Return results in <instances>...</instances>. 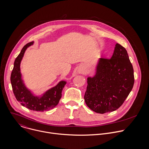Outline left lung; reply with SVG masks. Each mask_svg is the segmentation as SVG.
<instances>
[{
    "label": "left lung",
    "mask_w": 149,
    "mask_h": 149,
    "mask_svg": "<svg viewBox=\"0 0 149 149\" xmlns=\"http://www.w3.org/2000/svg\"><path fill=\"white\" fill-rule=\"evenodd\" d=\"M134 82L133 68L128 54L116 44L111 58H99L94 75L87 78L85 102L97 113L115 111L129 95Z\"/></svg>",
    "instance_id": "left-lung-1"
}]
</instances>
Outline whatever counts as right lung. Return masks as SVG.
Wrapping results in <instances>:
<instances>
[{
	"instance_id": "1",
	"label": "right lung",
	"mask_w": 149,
	"mask_h": 149,
	"mask_svg": "<svg viewBox=\"0 0 149 149\" xmlns=\"http://www.w3.org/2000/svg\"><path fill=\"white\" fill-rule=\"evenodd\" d=\"M34 42L25 45L15 59L14 66L10 76L13 92L16 100L27 109L36 111H44L54 108L58 104L62 96V91L67 81L62 80L40 95H35L25 85L20 72V63L28 48L32 46Z\"/></svg>"
}]
</instances>
